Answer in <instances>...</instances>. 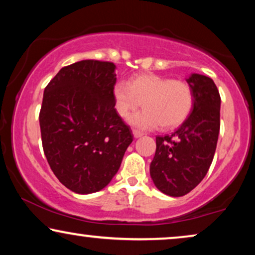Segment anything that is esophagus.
Wrapping results in <instances>:
<instances>
[{
    "label": "esophagus",
    "instance_id": "34e87169",
    "mask_svg": "<svg viewBox=\"0 0 255 255\" xmlns=\"http://www.w3.org/2000/svg\"><path fill=\"white\" fill-rule=\"evenodd\" d=\"M132 133H133V135H134V138H139V137H141L142 134V132L141 131H139V130H137V128H133V130H132Z\"/></svg>",
    "mask_w": 255,
    "mask_h": 255
}]
</instances>
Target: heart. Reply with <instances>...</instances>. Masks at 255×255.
I'll list each match as a JSON object with an SVG mask.
<instances>
[{
  "label": "heart",
  "instance_id": "b5f03b06",
  "mask_svg": "<svg viewBox=\"0 0 255 255\" xmlns=\"http://www.w3.org/2000/svg\"><path fill=\"white\" fill-rule=\"evenodd\" d=\"M116 110L128 117L144 103V110L131 117L130 123L141 130L179 127L189 117L195 95L186 81L154 74L139 75L130 83L121 81L114 89Z\"/></svg>",
  "mask_w": 255,
  "mask_h": 255
}]
</instances>
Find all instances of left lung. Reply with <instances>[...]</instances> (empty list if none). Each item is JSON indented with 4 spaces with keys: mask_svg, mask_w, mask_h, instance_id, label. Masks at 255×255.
Listing matches in <instances>:
<instances>
[{
    "mask_svg": "<svg viewBox=\"0 0 255 255\" xmlns=\"http://www.w3.org/2000/svg\"><path fill=\"white\" fill-rule=\"evenodd\" d=\"M194 109L172 134L156 135V149L149 173L155 187L169 196H183L194 189L214 159L221 128V95L212 79L191 74Z\"/></svg>",
    "mask_w": 255,
    "mask_h": 255,
    "instance_id": "1",
    "label": "left lung"
}]
</instances>
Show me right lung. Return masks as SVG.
<instances>
[{"mask_svg": "<svg viewBox=\"0 0 255 255\" xmlns=\"http://www.w3.org/2000/svg\"><path fill=\"white\" fill-rule=\"evenodd\" d=\"M115 83L114 62L82 60L62 67L45 88L43 149L54 175L74 193L103 189L133 140L115 109Z\"/></svg>", "mask_w": 255, "mask_h": 255, "instance_id": "obj_1", "label": "right lung"}]
</instances>
